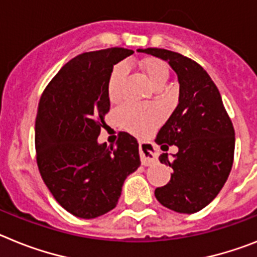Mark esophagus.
Masks as SVG:
<instances>
[{"label": "esophagus", "mask_w": 257, "mask_h": 257, "mask_svg": "<svg viewBox=\"0 0 257 257\" xmlns=\"http://www.w3.org/2000/svg\"><path fill=\"white\" fill-rule=\"evenodd\" d=\"M140 155H141L142 166H151L158 162V151L150 142H140Z\"/></svg>", "instance_id": "obj_1"}]
</instances>
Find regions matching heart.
<instances>
[{
	"mask_svg": "<svg viewBox=\"0 0 257 257\" xmlns=\"http://www.w3.org/2000/svg\"><path fill=\"white\" fill-rule=\"evenodd\" d=\"M147 79L155 88H163L169 79V66L158 58H146L138 63ZM126 75L124 64H116L111 71L107 81V95L112 103L121 101L122 85ZM163 112L155 104H141L129 102L121 107L117 112L120 125L136 136L149 135L160 122Z\"/></svg>",
	"mask_w": 257,
	"mask_h": 257,
	"instance_id": "obj_1",
	"label": "heart"
}]
</instances>
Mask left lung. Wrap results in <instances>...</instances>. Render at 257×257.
Listing matches in <instances>:
<instances>
[{
	"instance_id": "left-lung-1",
	"label": "left lung",
	"mask_w": 257,
	"mask_h": 257,
	"mask_svg": "<svg viewBox=\"0 0 257 257\" xmlns=\"http://www.w3.org/2000/svg\"><path fill=\"white\" fill-rule=\"evenodd\" d=\"M141 53L168 62L180 84L177 107L155 140L158 145L178 147L172 158L159 156L173 172L168 184L155 189L156 199L178 213H195L215 199L229 177L235 146L233 122L202 66L166 49L147 48Z\"/></svg>"
}]
</instances>
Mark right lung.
Masks as SVG:
<instances>
[{"label":"right lung","instance_id":"right-lung-1","mask_svg":"<svg viewBox=\"0 0 257 257\" xmlns=\"http://www.w3.org/2000/svg\"><path fill=\"white\" fill-rule=\"evenodd\" d=\"M133 53L110 48L77 55L53 77L40 99L37 166L55 200L76 217L95 218L115 208L125 178L141 166L138 142L129 133L122 132L115 146L97 140L110 111L111 71Z\"/></svg>","mask_w":257,"mask_h":257}]
</instances>
